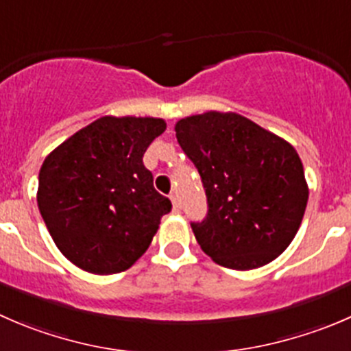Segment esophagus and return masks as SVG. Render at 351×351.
<instances>
[{
    "instance_id": "34e87169",
    "label": "esophagus",
    "mask_w": 351,
    "mask_h": 351,
    "mask_svg": "<svg viewBox=\"0 0 351 351\" xmlns=\"http://www.w3.org/2000/svg\"><path fill=\"white\" fill-rule=\"evenodd\" d=\"M169 199H171V202H173V210H175V213H180V209H182V204H180L178 195L171 193V195H169Z\"/></svg>"
}]
</instances>
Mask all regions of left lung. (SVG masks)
I'll return each mask as SVG.
<instances>
[{
  "label": "left lung",
  "mask_w": 351,
  "mask_h": 351,
  "mask_svg": "<svg viewBox=\"0 0 351 351\" xmlns=\"http://www.w3.org/2000/svg\"><path fill=\"white\" fill-rule=\"evenodd\" d=\"M175 132L206 189L207 216L192 223L200 248L237 271L283 254L308 200L293 145L241 114L219 111L183 118Z\"/></svg>",
  "instance_id": "obj_1"
}]
</instances>
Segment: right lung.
<instances>
[{"mask_svg":"<svg viewBox=\"0 0 351 351\" xmlns=\"http://www.w3.org/2000/svg\"><path fill=\"white\" fill-rule=\"evenodd\" d=\"M165 130L161 118L103 117L44 159L37 206L56 247L77 267L121 273L149 248L171 202L154 189L142 158Z\"/></svg>","mask_w":351,"mask_h":351,"instance_id":"obj_1","label":"right lung"}]
</instances>
